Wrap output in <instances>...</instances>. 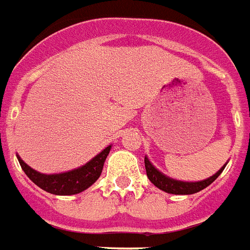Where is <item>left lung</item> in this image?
<instances>
[{"label": "left lung", "instance_id": "1", "mask_svg": "<svg viewBox=\"0 0 250 250\" xmlns=\"http://www.w3.org/2000/svg\"><path fill=\"white\" fill-rule=\"evenodd\" d=\"M144 166H146V171H147L149 182L152 183L155 187H158L159 189L167 192V193H172V195H193V193H197L201 189L210 186L220 176V173L224 171L227 164H224L214 175H212L208 179L200 180V182H183V180L172 179V177L167 176L163 172L159 171L158 168L149 162L147 156H144Z\"/></svg>", "mask_w": 250, "mask_h": 250}]
</instances>
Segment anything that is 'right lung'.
Returning <instances> with one entry per match:
<instances>
[{
  "mask_svg": "<svg viewBox=\"0 0 250 250\" xmlns=\"http://www.w3.org/2000/svg\"><path fill=\"white\" fill-rule=\"evenodd\" d=\"M112 146H107L106 148L95 155L94 158L75 169H70L67 172L61 173H41V172L33 169L30 166H27L23 162L20 155H17V159L21 164L22 169L26 173L27 177L41 189L59 196L77 195L81 192L86 191L88 187H91L101 176L102 169L106 162V158L110 153Z\"/></svg>",
  "mask_w": 250,
  "mask_h": 250,
  "instance_id": "1",
  "label": "right lung"
}]
</instances>
